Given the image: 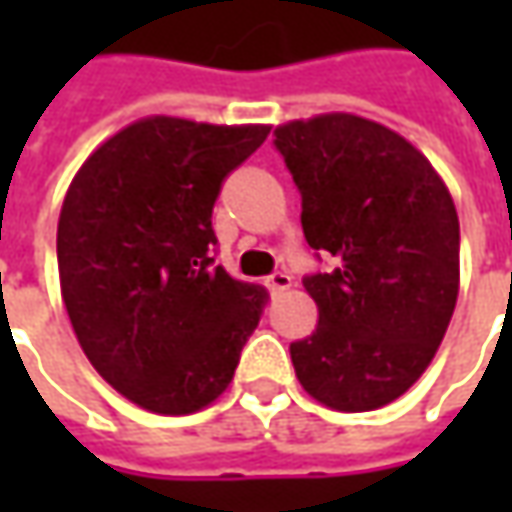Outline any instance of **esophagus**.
Instances as JSON below:
<instances>
[{
	"label": "esophagus",
	"instance_id": "1",
	"mask_svg": "<svg viewBox=\"0 0 512 512\" xmlns=\"http://www.w3.org/2000/svg\"><path fill=\"white\" fill-rule=\"evenodd\" d=\"M265 285L270 293H285V290H290V285H293V279H290L287 273H273V276H267Z\"/></svg>",
	"mask_w": 512,
	"mask_h": 512
}]
</instances>
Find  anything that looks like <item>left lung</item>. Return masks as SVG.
Here are the masks:
<instances>
[{"label": "left lung", "instance_id": "left-lung-1", "mask_svg": "<svg viewBox=\"0 0 512 512\" xmlns=\"http://www.w3.org/2000/svg\"><path fill=\"white\" fill-rule=\"evenodd\" d=\"M302 193L307 245L336 259L307 276L316 330L290 344L319 404L364 413L419 382L459 299V213L422 150L356 113L276 128Z\"/></svg>", "mask_w": 512, "mask_h": 512}]
</instances>
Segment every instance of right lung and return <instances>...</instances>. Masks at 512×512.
Here are the masks:
<instances>
[{"label":"right lung","instance_id":"add662e5","mask_svg":"<svg viewBox=\"0 0 512 512\" xmlns=\"http://www.w3.org/2000/svg\"><path fill=\"white\" fill-rule=\"evenodd\" d=\"M270 125L145 116L105 139L70 182L56 259L88 362L125 399L187 416L233 382L265 290L213 265V205Z\"/></svg>","mask_w":512,"mask_h":512}]
</instances>
